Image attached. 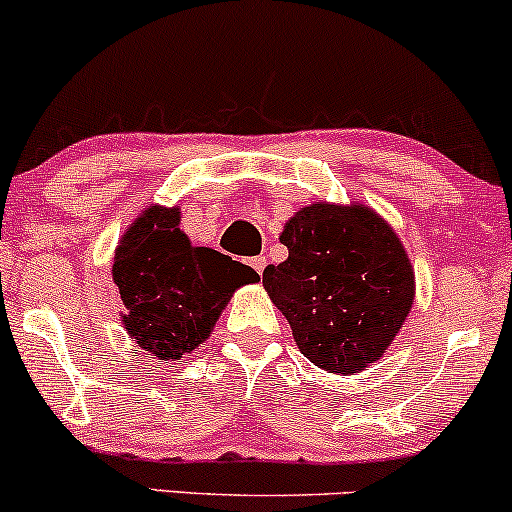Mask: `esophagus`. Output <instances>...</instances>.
I'll list each match as a JSON object with an SVG mask.
<instances>
[{"label": "esophagus", "instance_id": "34e87169", "mask_svg": "<svg viewBox=\"0 0 512 512\" xmlns=\"http://www.w3.org/2000/svg\"><path fill=\"white\" fill-rule=\"evenodd\" d=\"M249 266L254 268V271H256L258 275H263V271H266V256H254V258H249Z\"/></svg>", "mask_w": 512, "mask_h": 512}]
</instances>
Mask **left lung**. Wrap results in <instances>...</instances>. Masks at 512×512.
Returning a JSON list of instances; mask_svg holds the SVG:
<instances>
[{
	"instance_id": "1",
	"label": "left lung",
	"mask_w": 512,
	"mask_h": 512,
	"mask_svg": "<svg viewBox=\"0 0 512 512\" xmlns=\"http://www.w3.org/2000/svg\"><path fill=\"white\" fill-rule=\"evenodd\" d=\"M287 258L263 285L300 350L329 372L382 358L413 304V268L399 237L365 205L314 203L287 222Z\"/></svg>"
}]
</instances>
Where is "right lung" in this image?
Here are the masks:
<instances>
[{"mask_svg":"<svg viewBox=\"0 0 512 512\" xmlns=\"http://www.w3.org/2000/svg\"><path fill=\"white\" fill-rule=\"evenodd\" d=\"M179 222V208L149 205L123 234L113 258L125 329L159 360H181L198 348L234 290L258 280L254 268L193 246Z\"/></svg>","mask_w":512,"mask_h":512,"instance_id":"obj_1","label":"right lung"}]
</instances>
